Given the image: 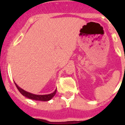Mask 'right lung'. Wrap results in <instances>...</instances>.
<instances>
[{"label": "right lung", "mask_w": 125, "mask_h": 125, "mask_svg": "<svg viewBox=\"0 0 125 125\" xmlns=\"http://www.w3.org/2000/svg\"><path fill=\"white\" fill-rule=\"evenodd\" d=\"M15 85H16L17 88L18 89L19 91L22 94L23 96L27 97L28 99H32V100H36V101H48L49 100H51L56 93V89L55 90L53 93L49 94V95H34L32 93H30L29 92L24 91L22 89H21V87H19L18 85H17L16 83H15Z\"/></svg>", "instance_id": "obj_1"}]
</instances>
